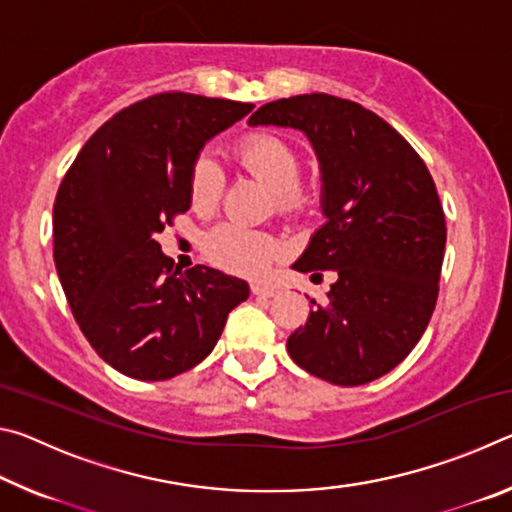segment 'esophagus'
Here are the masks:
<instances>
[{"label": "esophagus", "mask_w": 512, "mask_h": 512, "mask_svg": "<svg viewBox=\"0 0 512 512\" xmlns=\"http://www.w3.org/2000/svg\"><path fill=\"white\" fill-rule=\"evenodd\" d=\"M250 289H253L255 296H262V298H273L275 293L280 291V289L275 287V284H268V282H255Z\"/></svg>", "instance_id": "esophagus-1"}]
</instances>
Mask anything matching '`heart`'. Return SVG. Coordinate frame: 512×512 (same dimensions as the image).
Here are the masks:
<instances>
[{"label": "heart", "mask_w": 512, "mask_h": 512, "mask_svg": "<svg viewBox=\"0 0 512 512\" xmlns=\"http://www.w3.org/2000/svg\"><path fill=\"white\" fill-rule=\"evenodd\" d=\"M235 155L250 176L271 189L282 207L300 203V158L287 140L271 133L248 135L237 144ZM223 187L225 178L216 160L207 153L198 155L189 171V201L194 210L212 212L221 201ZM282 250L275 237L237 223H223L205 239V253L212 262L244 275H262Z\"/></svg>", "instance_id": "heart-1"}]
</instances>
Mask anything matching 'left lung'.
Listing matches in <instances>:
<instances>
[{"instance_id":"obj_1","label":"left lung","mask_w":512,"mask_h":512,"mask_svg":"<svg viewBox=\"0 0 512 512\" xmlns=\"http://www.w3.org/2000/svg\"><path fill=\"white\" fill-rule=\"evenodd\" d=\"M248 126L300 131L323 183L325 223L291 268L334 271L336 282L289 336L291 359L336 386L379 379L415 348L436 307L447 228L427 164L375 112L329 94L271 101Z\"/></svg>"}]
</instances>
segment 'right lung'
Wrapping results in <instances>:
<instances>
[{"label":"right lung","mask_w":512,"mask_h":512,"mask_svg":"<svg viewBox=\"0 0 512 512\" xmlns=\"http://www.w3.org/2000/svg\"><path fill=\"white\" fill-rule=\"evenodd\" d=\"M255 106L164 92L117 112L58 187L54 262L72 314L121 375L162 381L214 350L248 282L210 266L180 273L155 237L187 212L203 146Z\"/></svg>","instance_id":"right-lung-1"}]
</instances>
